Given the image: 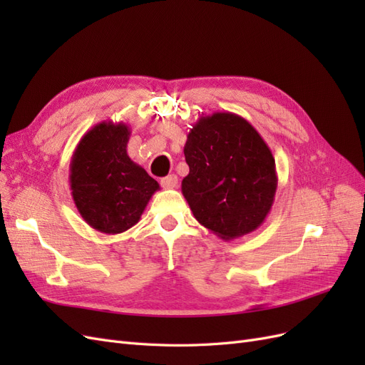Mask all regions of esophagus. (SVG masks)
<instances>
[{
    "mask_svg": "<svg viewBox=\"0 0 365 365\" xmlns=\"http://www.w3.org/2000/svg\"><path fill=\"white\" fill-rule=\"evenodd\" d=\"M176 185H178V176H176V175H169V176H165V178L161 180L163 189H175Z\"/></svg>",
    "mask_w": 365,
    "mask_h": 365,
    "instance_id": "34e87169",
    "label": "esophagus"
}]
</instances>
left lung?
Instances as JSON below:
<instances>
[{
	"label": "left lung",
	"instance_id": "1",
	"mask_svg": "<svg viewBox=\"0 0 365 365\" xmlns=\"http://www.w3.org/2000/svg\"><path fill=\"white\" fill-rule=\"evenodd\" d=\"M181 190L197 222L224 240L257 230L277 190L275 161L254 126L233 113L201 115L184 146Z\"/></svg>",
	"mask_w": 365,
	"mask_h": 365
}]
</instances>
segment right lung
Returning <instances> with one entry per match:
<instances>
[{"instance_id": "1", "label": "right lung", "mask_w": 365, "mask_h": 365, "mask_svg": "<svg viewBox=\"0 0 365 365\" xmlns=\"http://www.w3.org/2000/svg\"><path fill=\"white\" fill-rule=\"evenodd\" d=\"M130 129L101 121L81 138L70 163L73 201L85 222L105 235L134 227L160 184L128 155Z\"/></svg>"}]
</instances>
